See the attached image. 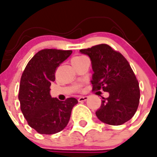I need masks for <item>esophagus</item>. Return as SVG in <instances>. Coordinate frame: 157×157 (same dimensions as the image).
<instances>
[{
  "instance_id": "34e87169",
  "label": "esophagus",
  "mask_w": 157,
  "mask_h": 157,
  "mask_svg": "<svg viewBox=\"0 0 157 157\" xmlns=\"http://www.w3.org/2000/svg\"><path fill=\"white\" fill-rule=\"evenodd\" d=\"M88 98H89V97H88V96L80 97V98H78V101H79V102H83V101H85L87 100Z\"/></svg>"
}]
</instances>
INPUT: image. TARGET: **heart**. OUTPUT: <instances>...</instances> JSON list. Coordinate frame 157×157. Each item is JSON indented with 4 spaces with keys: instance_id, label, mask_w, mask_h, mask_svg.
<instances>
[{
    "instance_id": "heart-1",
    "label": "heart",
    "mask_w": 157,
    "mask_h": 157,
    "mask_svg": "<svg viewBox=\"0 0 157 157\" xmlns=\"http://www.w3.org/2000/svg\"><path fill=\"white\" fill-rule=\"evenodd\" d=\"M86 57L83 56H76L73 57L72 59V62H74V61H79V60H82L84 59H85Z\"/></svg>"
}]
</instances>
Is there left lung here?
<instances>
[{
  "label": "left lung",
  "instance_id": "8db88e82",
  "mask_svg": "<svg viewBox=\"0 0 157 157\" xmlns=\"http://www.w3.org/2000/svg\"><path fill=\"white\" fill-rule=\"evenodd\" d=\"M91 59L94 91L102 90L109 96L102 98L96 115L102 123L122 125L130 120L138 109L140 91L139 82L128 61L107 44L81 49Z\"/></svg>",
  "mask_w": 157,
  "mask_h": 157
}]
</instances>
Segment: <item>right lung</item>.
<instances>
[{
	"label": "right lung",
	"mask_w": 157,
	"mask_h": 157,
	"mask_svg": "<svg viewBox=\"0 0 157 157\" xmlns=\"http://www.w3.org/2000/svg\"><path fill=\"white\" fill-rule=\"evenodd\" d=\"M71 50L43 49L28 62L19 86L20 107L28 124L38 133L52 135L64 129L78 101L52 98L50 86L57 67L70 56Z\"/></svg>",
	"instance_id": "right-lung-1"
}]
</instances>
